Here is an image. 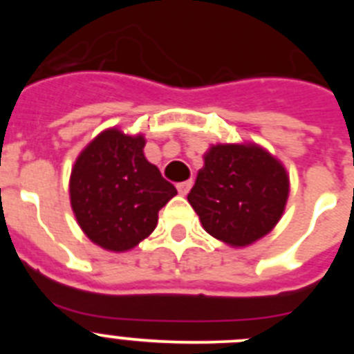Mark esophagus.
I'll return each instance as SVG.
<instances>
[{
  "instance_id": "1",
  "label": "esophagus",
  "mask_w": 354,
  "mask_h": 354,
  "mask_svg": "<svg viewBox=\"0 0 354 354\" xmlns=\"http://www.w3.org/2000/svg\"><path fill=\"white\" fill-rule=\"evenodd\" d=\"M192 186H193V180H184V183L177 184V192H179L180 195H186V193L192 189Z\"/></svg>"
}]
</instances>
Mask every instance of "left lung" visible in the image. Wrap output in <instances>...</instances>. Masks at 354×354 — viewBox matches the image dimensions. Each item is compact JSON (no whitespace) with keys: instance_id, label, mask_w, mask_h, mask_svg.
<instances>
[{"instance_id":"1","label":"left lung","mask_w":354,"mask_h":354,"mask_svg":"<svg viewBox=\"0 0 354 354\" xmlns=\"http://www.w3.org/2000/svg\"><path fill=\"white\" fill-rule=\"evenodd\" d=\"M187 195L204 228L230 246L261 239L278 223L289 195V177L257 145H216Z\"/></svg>"}]
</instances>
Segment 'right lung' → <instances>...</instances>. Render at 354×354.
Segmentation results:
<instances>
[{"mask_svg":"<svg viewBox=\"0 0 354 354\" xmlns=\"http://www.w3.org/2000/svg\"><path fill=\"white\" fill-rule=\"evenodd\" d=\"M143 136L101 133L72 168L71 204L83 232L111 252H126L150 236L158 212L177 189L143 156Z\"/></svg>","mask_w":354,"mask_h":354,"instance_id":"1","label":"right lung"}]
</instances>
